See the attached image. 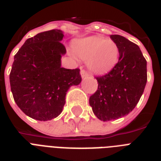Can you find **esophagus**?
<instances>
[{"label": "esophagus", "instance_id": "obj_1", "mask_svg": "<svg viewBox=\"0 0 161 161\" xmlns=\"http://www.w3.org/2000/svg\"><path fill=\"white\" fill-rule=\"evenodd\" d=\"M80 74H81V77H82V78H88V76H89V74H88V72H86L85 70H81Z\"/></svg>", "mask_w": 161, "mask_h": 161}]
</instances>
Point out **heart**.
Wrapping results in <instances>:
<instances>
[{
	"label": "heart",
	"instance_id": "obj_1",
	"mask_svg": "<svg viewBox=\"0 0 161 161\" xmlns=\"http://www.w3.org/2000/svg\"><path fill=\"white\" fill-rule=\"evenodd\" d=\"M73 48L78 58L86 61L88 69L98 74L109 72L119 56V49L114 41L98 36L80 39L73 44Z\"/></svg>",
	"mask_w": 161,
	"mask_h": 161
}]
</instances>
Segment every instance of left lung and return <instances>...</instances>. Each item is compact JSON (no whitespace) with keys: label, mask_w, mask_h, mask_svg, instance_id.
<instances>
[{"label":"left lung","mask_w":161,"mask_h":161,"mask_svg":"<svg viewBox=\"0 0 161 161\" xmlns=\"http://www.w3.org/2000/svg\"><path fill=\"white\" fill-rule=\"evenodd\" d=\"M110 38L119 49V62L109 73L96 78L98 89L89 98L93 114L103 122L129 114L147 82V62L139 46L120 35Z\"/></svg>","instance_id":"1"}]
</instances>
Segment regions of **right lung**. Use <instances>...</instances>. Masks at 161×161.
Instances as JSON below:
<instances>
[{
    "label": "right lung",
    "mask_w": 161,
    "mask_h": 161,
    "mask_svg": "<svg viewBox=\"0 0 161 161\" xmlns=\"http://www.w3.org/2000/svg\"><path fill=\"white\" fill-rule=\"evenodd\" d=\"M63 36V31L58 29L36 34L14 57L11 93L21 111L34 119L47 121L58 117L69 88L82 81L78 68L61 67L62 56L66 53L61 42Z\"/></svg>",
    "instance_id": "right-lung-1"
}]
</instances>
